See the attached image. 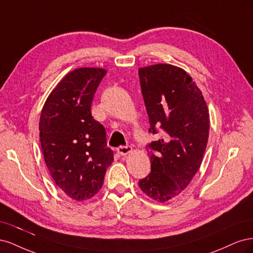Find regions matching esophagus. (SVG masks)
Segmentation results:
<instances>
[{
	"instance_id": "34e87169",
	"label": "esophagus",
	"mask_w": 253,
	"mask_h": 253,
	"mask_svg": "<svg viewBox=\"0 0 253 253\" xmlns=\"http://www.w3.org/2000/svg\"><path fill=\"white\" fill-rule=\"evenodd\" d=\"M132 147H129V145H126V147H119L117 148V152L118 154L121 155V156H126L127 154H129V153L132 152Z\"/></svg>"
}]
</instances>
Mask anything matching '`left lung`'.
<instances>
[{"label":"left lung","mask_w":253,"mask_h":253,"mask_svg":"<svg viewBox=\"0 0 253 253\" xmlns=\"http://www.w3.org/2000/svg\"><path fill=\"white\" fill-rule=\"evenodd\" d=\"M149 132L163 136L148 144L151 173L142 192L159 203L178 196L201 168L209 137V111L201 89L185 70L159 63L140 67Z\"/></svg>","instance_id":"1"}]
</instances>
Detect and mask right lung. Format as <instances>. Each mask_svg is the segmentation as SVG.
<instances>
[{"mask_svg":"<svg viewBox=\"0 0 253 253\" xmlns=\"http://www.w3.org/2000/svg\"><path fill=\"white\" fill-rule=\"evenodd\" d=\"M104 68L80 67L65 75L51 90L41 112L39 131L51 178L73 200H89L101 189L114 162L102 125L90 114Z\"/></svg>","mask_w":253,"mask_h":253,"instance_id":"right-lung-1","label":"right lung"}]
</instances>
